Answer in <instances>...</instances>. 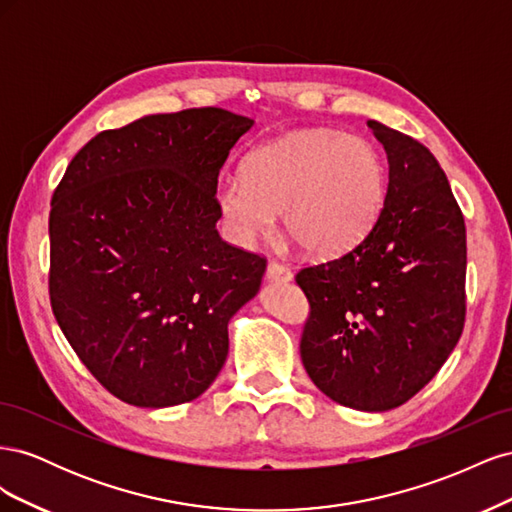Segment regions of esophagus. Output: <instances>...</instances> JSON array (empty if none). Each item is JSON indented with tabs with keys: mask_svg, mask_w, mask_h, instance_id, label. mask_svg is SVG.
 I'll list each match as a JSON object with an SVG mask.
<instances>
[{
	"mask_svg": "<svg viewBox=\"0 0 512 512\" xmlns=\"http://www.w3.org/2000/svg\"><path fill=\"white\" fill-rule=\"evenodd\" d=\"M265 275H267L269 282H290V280H292L290 269L284 267V265H280V262H275V260L269 262Z\"/></svg>",
	"mask_w": 512,
	"mask_h": 512,
	"instance_id": "1",
	"label": "esophagus"
}]
</instances>
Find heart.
Instances as JSON below:
<instances>
[{"instance_id":"obj_1","label":"heart","mask_w":512,"mask_h":512,"mask_svg":"<svg viewBox=\"0 0 512 512\" xmlns=\"http://www.w3.org/2000/svg\"><path fill=\"white\" fill-rule=\"evenodd\" d=\"M386 177L376 149L359 136L301 130L256 147L241 175L215 185L218 207L237 241L267 235L282 213L286 237L309 256L344 254L374 226Z\"/></svg>"}]
</instances>
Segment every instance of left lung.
I'll return each mask as SVG.
<instances>
[{
  "label": "left lung",
  "mask_w": 512,
  "mask_h": 512,
  "mask_svg": "<svg viewBox=\"0 0 512 512\" xmlns=\"http://www.w3.org/2000/svg\"><path fill=\"white\" fill-rule=\"evenodd\" d=\"M389 158L374 226L350 252L297 273L309 301L307 376L333 401L384 412L438 374L466 322V224L431 151L384 123Z\"/></svg>",
  "instance_id": "left-lung-1"
}]
</instances>
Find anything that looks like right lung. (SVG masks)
Masks as SVG:
<instances>
[{
    "label": "right lung",
    "mask_w": 512,
    "mask_h": 512,
    "mask_svg": "<svg viewBox=\"0 0 512 512\" xmlns=\"http://www.w3.org/2000/svg\"><path fill=\"white\" fill-rule=\"evenodd\" d=\"M254 119L224 108L147 115L76 153L51 200L49 294L59 329L126 404L203 395L228 322L267 260L218 235L215 185Z\"/></svg>",
    "instance_id": "right-lung-1"
}]
</instances>
